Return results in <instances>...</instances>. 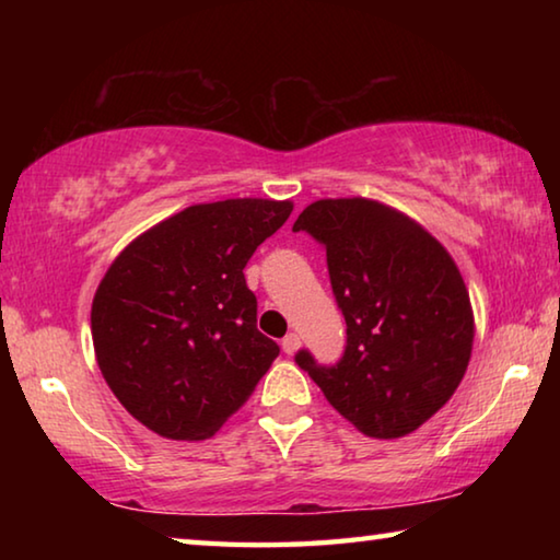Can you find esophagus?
Masks as SVG:
<instances>
[{
    "label": "esophagus",
    "mask_w": 560,
    "mask_h": 560,
    "mask_svg": "<svg viewBox=\"0 0 560 560\" xmlns=\"http://www.w3.org/2000/svg\"><path fill=\"white\" fill-rule=\"evenodd\" d=\"M299 346H301L299 334H289V336H283V340H281V348H283V353H287V355L296 353Z\"/></svg>",
    "instance_id": "34e87169"
}]
</instances>
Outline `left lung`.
Here are the masks:
<instances>
[{
    "mask_svg": "<svg viewBox=\"0 0 560 560\" xmlns=\"http://www.w3.org/2000/svg\"><path fill=\"white\" fill-rule=\"evenodd\" d=\"M326 249L330 289L346 318V350L296 363L326 400L375 440L405 438L450 400L469 365L474 316L447 249L381 202L318 200L293 222Z\"/></svg>",
    "mask_w": 560,
    "mask_h": 560,
    "instance_id": "left-lung-1",
    "label": "left lung"
}]
</instances>
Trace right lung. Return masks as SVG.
I'll return each mask as SVG.
<instances>
[{
  "mask_svg": "<svg viewBox=\"0 0 560 560\" xmlns=\"http://www.w3.org/2000/svg\"><path fill=\"white\" fill-rule=\"evenodd\" d=\"M291 210L252 197L187 207L128 244L103 277L91 306L98 368L160 438H212L279 355L257 328L244 267Z\"/></svg>",
  "mask_w": 560,
  "mask_h": 560,
  "instance_id": "obj_1",
  "label": "right lung"
}]
</instances>
